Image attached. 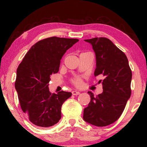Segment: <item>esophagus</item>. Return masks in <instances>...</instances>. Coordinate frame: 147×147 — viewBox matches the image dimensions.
Instances as JSON below:
<instances>
[{
	"instance_id": "esophagus-1",
	"label": "esophagus",
	"mask_w": 147,
	"mask_h": 147,
	"mask_svg": "<svg viewBox=\"0 0 147 147\" xmlns=\"http://www.w3.org/2000/svg\"><path fill=\"white\" fill-rule=\"evenodd\" d=\"M71 93H72V94H73L74 96H77V95H79V94H80V92L76 91V90H75V91H74H74H72Z\"/></svg>"
}]
</instances>
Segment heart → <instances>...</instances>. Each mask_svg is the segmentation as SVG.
I'll use <instances>...</instances> for the list:
<instances>
[{"mask_svg":"<svg viewBox=\"0 0 147 147\" xmlns=\"http://www.w3.org/2000/svg\"><path fill=\"white\" fill-rule=\"evenodd\" d=\"M72 82H73V83L77 86H80L82 84V80L78 77L74 78V79L72 80Z\"/></svg>","mask_w":147,"mask_h":147,"instance_id":"b5f03b06","label":"heart"}]
</instances>
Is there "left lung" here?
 <instances>
[{
    "label": "left lung",
    "instance_id": "obj_1",
    "mask_svg": "<svg viewBox=\"0 0 147 147\" xmlns=\"http://www.w3.org/2000/svg\"><path fill=\"white\" fill-rule=\"evenodd\" d=\"M92 45L96 58L94 76L102 75L103 92L95 96L84 110V120L96 126H106L116 122L123 112L131 95L132 71L127 57L110 39L95 37L86 39Z\"/></svg>",
    "mask_w": 147,
    "mask_h": 147
}]
</instances>
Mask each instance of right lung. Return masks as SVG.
<instances>
[{"instance_id": "right-lung-1", "label": "right lung", "mask_w": 147, "mask_h": 147, "mask_svg": "<svg viewBox=\"0 0 147 147\" xmlns=\"http://www.w3.org/2000/svg\"><path fill=\"white\" fill-rule=\"evenodd\" d=\"M78 39L57 37L38 41L29 50L17 70L15 86L21 109L30 121L39 127H49L61 119V106L71 92H49L52 74L57 73L64 53Z\"/></svg>"}]
</instances>
